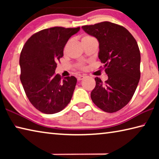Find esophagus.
Returning <instances> with one entry per match:
<instances>
[{"instance_id": "esophagus-1", "label": "esophagus", "mask_w": 159, "mask_h": 159, "mask_svg": "<svg viewBox=\"0 0 159 159\" xmlns=\"http://www.w3.org/2000/svg\"><path fill=\"white\" fill-rule=\"evenodd\" d=\"M85 76H82V75H80V76H78V80H81L85 79Z\"/></svg>"}]
</instances>
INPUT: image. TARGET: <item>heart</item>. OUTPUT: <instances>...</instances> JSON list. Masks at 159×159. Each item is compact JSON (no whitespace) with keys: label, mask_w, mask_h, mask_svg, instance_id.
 Returning <instances> with one entry per match:
<instances>
[{"label":"heart","mask_w":159,"mask_h":159,"mask_svg":"<svg viewBox=\"0 0 159 159\" xmlns=\"http://www.w3.org/2000/svg\"><path fill=\"white\" fill-rule=\"evenodd\" d=\"M90 38H92V37H90V36H84V37H83L82 39H90Z\"/></svg>","instance_id":"1"}]
</instances>
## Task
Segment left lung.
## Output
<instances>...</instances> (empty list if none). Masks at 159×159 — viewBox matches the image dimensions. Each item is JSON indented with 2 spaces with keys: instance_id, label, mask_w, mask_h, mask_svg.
Listing matches in <instances>:
<instances>
[{
  "instance_id": "1",
  "label": "left lung",
  "mask_w": 159,
  "mask_h": 159,
  "mask_svg": "<svg viewBox=\"0 0 159 159\" xmlns=\"http://www.w3.org/2000/svg\"><path fill=\"white\" fill-rule=\"evenodd\" d=\"M82 29L98 39V57L108 76L104 83L95 78L91 99L104 111H117L130 101L140 79L138 43L125 27L109 21L83 26Z\"/></svg>"
}]
</instances>
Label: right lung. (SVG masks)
<instances>
[{
	"label": "right lung",
	"mask_w": 159,
	"mask_h": 159,
	"mask_svg": "<svg viewBox=\"0 0 159 159\" xmlns=\"http://www.w3.org/2000/svg\"><path fill=\"white\" fill-rule=\"evenodd\" d=\"M80 30L55 26L31 36L21 50L20 80L29 100L42 113L52 114L65 108L76 87L77 79H61L55 74L57 61L63 57L68 40Z\"/></svg>",
	"instance_id": "right-lung-1"
}]
</instances>
